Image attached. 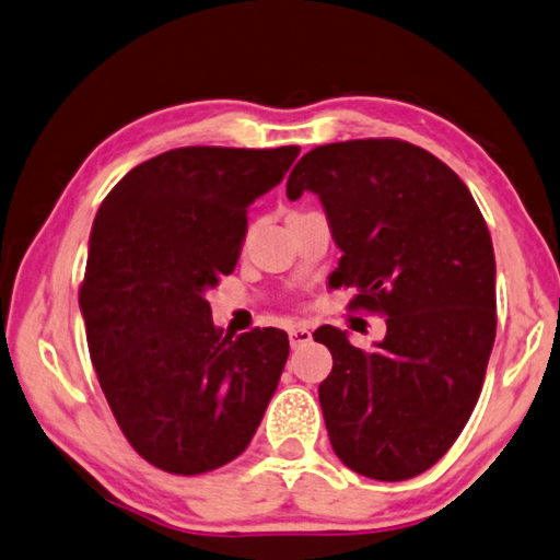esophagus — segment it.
Listing matches in <instances>:
<instances>
[{
	"instance_id": "esophagus-1",
	"label": "esophagus",
	"mask_w": 560,
	"mask_h": 560,
	"mask_svg": "<svg viewBox=\"0 0 560 560\" xmlns=\"http://www.w3.org/2000/svg\"><path fill=\"white\" fill-rule=\"evenodd\" d=\"M312 341V331L302 329V326H292L290 329V346L292 348H302Z\"/></svg>"
}]
</instances>
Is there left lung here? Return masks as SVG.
<instances>
[{"label":"left lung","instance_id":"8db88e82","mask_svg":"<svg viewBox=\"0 0 560 560\" xmlns=\"http://www.w3.org/2000/svg\"><path fill=\"white\" fill-rule=\"evenodd\" d=\"M314 192L341 248L336 288L380 312L373 351L322 326L334 355L319 405L334 453L373 480H407L453 446L480 397L498 329L494 250L466 183L436 155L397 139L316 145L288 197Z\"/></svg>","mask_w":560,"mask_h":560}]
</instances>
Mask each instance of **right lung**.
<instances>
[{
    "label": "right lung",
    "instance_id": "obj_1",
    "mask_svg": "<svg viewBox=\"0 0 560 560\" xmlns=\"http://www.w3.org/2000/svg\"><path fill=\"white\" fill-rule=\"evenodd\" d=\"M298 145H187L136 165L104 197L80 310L102 393L129 444L175 476L246 451L290 353L282 329L224 334L205 298L231 276L248 207Z\"/></svg>",
    "mask_w": 560,
    "mask_h": 560
}]
</instances>
